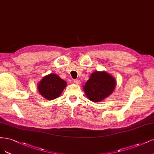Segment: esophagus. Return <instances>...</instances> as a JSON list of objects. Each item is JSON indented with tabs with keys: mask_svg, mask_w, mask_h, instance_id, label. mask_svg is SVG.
Returning <instances> with one entry per match:
<instances>
[{
	"mask_svg": "<svg viewBox=\"0 0 154 154\" xmlns=\"http://www.w3.org/2000/svg\"><path fill=\"white\" fill-rule=\"evenodd\" d=\"M73 82H74V83H75V84H77V85H79V84H81V81H79V80H78V79H75V80H73Z\"/></svg>",
	"mask_w": 154,
	"mask_h": 154,
	"instance_id": "esophagus-1",
	"label": "esophagus"
}]
</instances>
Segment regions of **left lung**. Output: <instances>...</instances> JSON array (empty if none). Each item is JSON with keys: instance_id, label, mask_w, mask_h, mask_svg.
Returning <instances> with one entry per match:
<instances>
[{"instance_id": "1", "label": "left lung", "mask_w": 154, "mask_h": 154, "mask_svg": "<svg viewBox=\"0 0 154 154\" xmlns=\"http://www.w3.org/2000/svg\"><path fill=\"white\" fill-rule=\"evenodd\" d=\"M116 80L106 71H96L91 74L83 90L88 99L92 102H101L115 91Z\"/></svg>"}]
</instances>
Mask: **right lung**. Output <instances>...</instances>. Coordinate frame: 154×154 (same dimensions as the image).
Here are the masks:
<instances>
[{"label":"right lung","mask_w":154,"mask_h":154,"mask_svg":"<svg viewBox=\"0 0 154 154\" xmlns=\"http://www.w3.org/2000/svg\"><path fill=\"white\" fill-rule=\"evenodd\" d=\"M67 83L56 73H50L42 77L38 83L39 94L46 100H52L61 95Z\"/></svg>","instance_id":"1"}]
</instances>
